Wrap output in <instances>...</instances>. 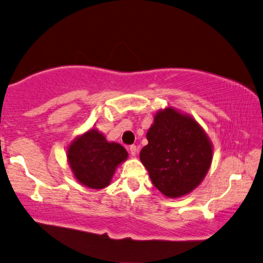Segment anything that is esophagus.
<instances>
[{"instance_id": "34e87169", "label": "esophagus", "mask_w": 263, "mask_h": 263, "mask_svg": "<svg viewBox=\"0 0 263 263\" xmlns=\"http://www.w3.org/2000/svg\"><path fill=\"white\" fill-rule=\"evenodd\" d=\"M137 151H138V148H137L136 145H131V146H130V153H131L132 157H136Z\"/></svg>"}]
</instances>
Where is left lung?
Listing matches in <instances>:
<instances>
[{
	"label": "left lung",
	"mask_w": 263,
	"mask_h": 263,
	"mask_svg": "<svg viewBox=\"0 0 263 263\" xmlns=\"http://www.w3.org/2000/svg\"><path fill=\"white\" fill-rule=\"evenodd\" d=\"M146 138L140 160L155 188L167 197L189 194L205 177L212 146L195 119L172 108L159 111Z\"/></svg>",
	"instance_id": "8db88e82"
}]
</instances>
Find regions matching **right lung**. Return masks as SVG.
Wrapping results in <instances>:
<instances>
[{"instance_id": "1", "label": "right lung", "mask_w": 263, "mask_h": 263, "mask_svg": "<svg viewBox=\"0 0 263 263\" xmlns=\"http://www.w3.org/2000/svg\"><path fill=\"white\" fill-rule=\"evenodd\" d=\"M67 158L78 181L91 189H102L110 184L127 152L122 145L108 142L102 133L91 128L72 142Z\"/></svg>"}]
</instances>
